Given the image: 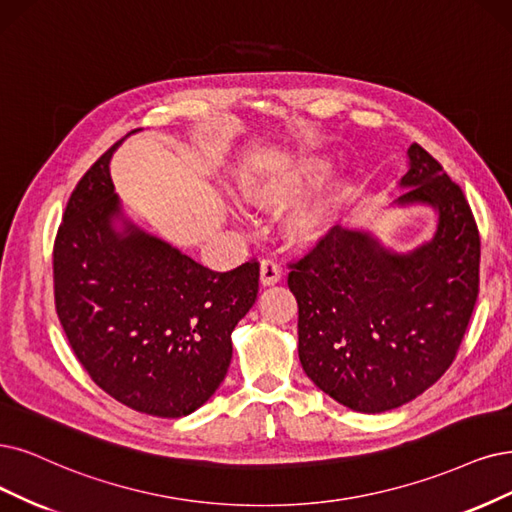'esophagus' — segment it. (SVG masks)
I'll return each mask as SVG.
<instances>
[{"mask_svg": "<svg viewBox=\"0 0 512 512\" xmlns=\"http://www.w3.org/2000/svg\"><path fill=\"white\" fill-rule=\"evenodd\" d=\"M259 274H261V285L263 287L276 285V282H280V278H282L280 263L274 261V259H263L261 266H259Z\"/></svg>", "mask_w": 512, "mask_h": 512, "instance_id": "esophagus-1", "label": "esophagus"}]
</instances>
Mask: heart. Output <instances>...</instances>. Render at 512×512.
I'll return each mask as SVG.
<instances>
[{
  "label": "heart",
  "mask_w": 512,
  "mask_h": 512,
  "mask_svg": "<svg viewBox=\"0 0 512 512\" xmlns=\"http://www.w3.org/2000/svg\"><path fill=\"white\" fill-rule=\"evenodd\" d=\"M327 156L306 154L270 162L240 179V194L259 211H280L304 196L329 170ZM346 183L335 181L318 196L299 204L285 221V234L297 246H312L323 238L335 217V208L346 194Z\"/></svg>",
  "instance_id": "1"
}]
</instances>
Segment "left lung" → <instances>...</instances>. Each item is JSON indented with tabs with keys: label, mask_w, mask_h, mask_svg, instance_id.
I'll return each instance as SVG.
<instances>
[{
	"label": "left lung",
	"mask_w": 512,
	"mask_h": 512,
	"mask_svg": "<svg viewBox=\"0 0 512 512\" xmlns=\"http://www.w3.org/2000/svg\"><path fill=\"white\" fill-rule=\"evenodd\" d=\"M394 204L439 213L434 236L396 253L369 232L331 227L291 263L299 361L331 399L382 413L420 396L449 369L479 295L481 240L462 187L428 151L407 149Z\"/></svg>",
	"instance_id": "1"
}]
</instances>
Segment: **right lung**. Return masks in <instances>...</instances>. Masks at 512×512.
Listing matches in <instances>:
<instances>
[{
  "label": "right lung",
  "mask_w": 512,
  "mask_h": 512,
  "mask_svg": "<svg viewBox=\"0 0 512 512\" xmlns=\"http://www.w3.org/2000/svg\"><path fill=\"white\" fill-rule=\"evenodd\" d=\"M120 143L67 202L52 253L56 314L94 384L135 411L183 418L223 382L259 263L213 272L128 221L109 175Z\"/></svg>",
  "instance_id": "1"
}]
</instances>
